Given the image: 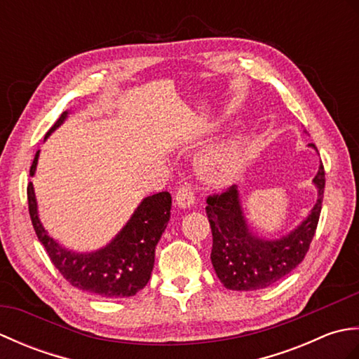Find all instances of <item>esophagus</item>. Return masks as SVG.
Returning <instances> with one entry per match:
<instances>
[{
  "instance_id": "esophagus-1",
  "label": "esophagus",
  "mask_w": 359,
  "mask_h": 359,
  "mask_svg": "<svg viewBox=\"0 0 359 359\" xmlns=\"http://www.w3.org/2000/svg\"><path fill=\"white\" fill-rule=\"evenodd\" d=\"M175 203H177V207L182 210H187V208H191L194 205V193L191 189V185H182L177 189V194H175Z\"/></svg>"
}]
</instances>
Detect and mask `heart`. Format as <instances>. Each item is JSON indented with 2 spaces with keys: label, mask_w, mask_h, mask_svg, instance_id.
Returning a JSON list of instances; mask_svg holds the SVG:
<instances>
[{
  "label": "heart",
  "mask_w": 359,
  "mask_h": 359,
  "mask_svg": "<svg viewBox=\"0 0 359 359\" xmlns=\"http://www.w3.org/2000/svg\"><path fill=\"white\" fill-rule=\"evenodd\" d=\"M242 149L239 142H230L210 149L197 158L196 168L201 179L211 185H222L238 172Z\"/></svg>",
  "instance_id": "heart-1"
}]
</instances>
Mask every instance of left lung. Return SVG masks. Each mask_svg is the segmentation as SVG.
I'll return each instance as SVG.
<instances>
[{
    "instance_id": "left-lung-1",
    "label": "left lung",
    "mask_w": 359,
    "mask_h": 359,
    "mask_svg": "<svg viewBox=\"0 0 359 359\" xmlns=\"http://www.w3.org/2000/svg\"><path fill=\"white\" fill-rule=\"evenodd\" d=\"M309 147L316 149L313 143ZM313 185L318 189V199L309 216L294 230L278 239L261 238L251 230L243 215L238 185L208 197L205 211L212 233L211 264L228 290L253 292L266 288L302 262L321 215L325 187L323 163Z\"/></svg>"
}]
</instances>
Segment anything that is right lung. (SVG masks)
I'll list each match as a JSON object with an SVG mask.
<instances>
[{
  "label": "right lung",
  "mask_w": 359,
  "mask_h": 359,
  "mask_svg": "<svg viewBox=\"0 0 359 359\" xmlns=\"http://www.w3.org/2000/svg\"><path fill=\"white\" fill-rule=\"evenodd\" d=\"M69 111L55 121L44 140L63 125ZM40 151L30 166V177L36 171ZM29 215L36 238L48 251L52 264L71 285L100 297H129L148 284L154 266L156 247L171 217V194L162 191L144 197L131 219L109 243L89 253L63 247L49 236L38 216L32 182L27 185Z\"/></svg>",
  "instance_id": "1"
}]
</instances>
